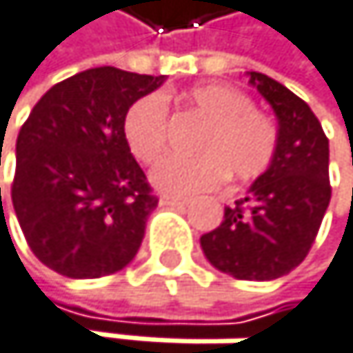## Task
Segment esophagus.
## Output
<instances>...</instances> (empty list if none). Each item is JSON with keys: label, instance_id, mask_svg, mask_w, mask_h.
<instances>
[{"label": "esophagus", "instance_id": "34e87169", "mask_svg": "<svg viewBox=\"0 0 353 353\" xmlns=\"http://www.w3.org/2000/svg\"><path fill=\"white\" fill-rule=\"evenodd\" d=\"M160 203H162V206H186L188 199L186 197H175V195H162Z\"/></svg>", "mask_w": 353, "mask_h": 353}]
</instances>
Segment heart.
<instances>
[{"instance_id": "1", "label": "heart", "mask_w": 353, "mask_h": 353, "mask_svg": "<svg viewBox=\"0 0 353 353\" xmlns=\"http://www.w3.org/2000/svg\"><path fill=\"white\" fill-rule=\"evenodd\" d=\"M186 110L206 119L195 139V156H169L152 169V184L167 195L186 197L234 182L260 178L278 154L276 121L254 108L243 90L230 84H201L182 93ZM169 110L162 95H145L123 114L121 132L132 156L152 165L165 150Z\"/></svg>"}]
</instances>
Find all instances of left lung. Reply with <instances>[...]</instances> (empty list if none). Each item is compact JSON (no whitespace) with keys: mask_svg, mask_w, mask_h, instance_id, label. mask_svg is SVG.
<instances>
[{"mask_svg":"<svg viewBox=\"0 0 353 353\" xmlns=\"http://www.w3.org/2000/svg\"><path fill=\"white\" fill-rule=\"evenodd\" d=\"M250 84L278 117V154L199 243L212 267L236 280L263 282L286 276L308 256L332 186L327 137L310 105L265 73L250 71Z\"/></svg>","mask_w":353,"mask_h":353,"instance_id":"8db88e82","label":"left lung"}]
</instances>
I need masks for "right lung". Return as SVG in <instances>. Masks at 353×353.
I'll return each instance as SVG.
<instances>
[{"label": "right lung", "instance_id": "add662e5", "mask_svg": "<svg viewBox=\"0 0 353 353\" xmlns=\"http://www.w3.org/2000/svg\"><path fill=\"white\" fill-rule=\"evenodd\" d=\"M162 80L117 67L75 73L49 88L21 125L12 206L32 254L60 276H110L137 256L158 197L121 121Z\"/></svg>", "mask_w": 353, "mask_h": 353}]
</instances>
